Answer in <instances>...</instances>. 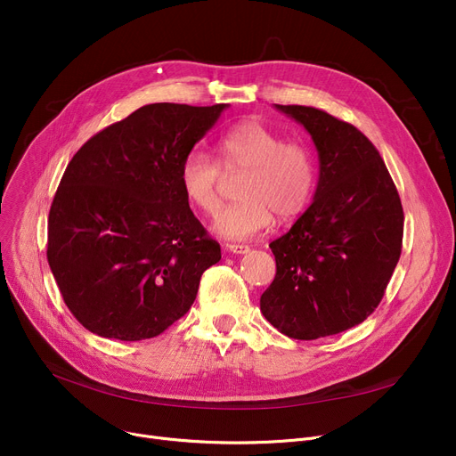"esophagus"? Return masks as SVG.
<instances>
[{"instance_id": "esophagus-1", "label": "esophagus", "mask_w": 456, "mask_h": 456, "mask_svg": "<svg viewBox=\"0 0 456 456\" xmlns=\"http://www.w3.org/2000/svg\"><path fill=\"white\" fill-rule=\"evenodd\" d=\"M225 249L231 251V253H234V255H244V253L249 251V248H248V246H242V244H227Z\"/></svg>"}]
</instances>
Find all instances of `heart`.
Wrapping results in <instances>:
<instances>
[{
	"instance_id": "b5f03b06",
	"label": "heart",
	"mask_w": 456,
	"mask_h": 456,
	"mask_svg": "<svg viewBox=\"0 0 456 456\" xmlns=\"http://www.w3.org/2000/svg\"><path fill=\"white\" fill-rule=\"evenodd\" d=\"M218 155L220 164L200 148L188 150L179 166V184L191 207L212 216L222 205L224 174H244L236 190L240 200L214 222V229L227 238L244 240L266 231L275 214L279 220H292L313 200L318 177L313 151L284 142L258 119H244L225 131Z\"/></svg>"
}]
</instances>
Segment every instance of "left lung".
I'll return each instance as SVG.
<instances>
[{"label":"left lung","instance_id":"obj_1","mask_svg":"<svg viewBox=\"0 0 456 456\" xmlns=\"http://www.w3.org/2000/svg\"><path fill=\"white\" fill-rule=\"evenodd\" d=\"M313 136L320 157L314 201L270 244L275 279L265 318L296 340L362 323L379 306L403 246L404 214L377 148L354 126L303 105H275Z\"/></svg>","mask_w":456,"mask_h":456}]
</instances>
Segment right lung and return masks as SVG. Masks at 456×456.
<instances>
[{"mask_svg":"<svg viewBox=\"0 0 456 456\" xmlns=\"http://www.w3.org/2000/svg\"><path fill=\"white\" fill-rule=\"evenodd\" d=\"M225 103L143 105L69 160L47 218V262L69 313L103 338L159 337L222 258L183 194L179 166Z\"/></svg>","mask_w":456,"mask_h":456,"instance_id":"right-lung-1","label":"right lung"}]
</instances>
